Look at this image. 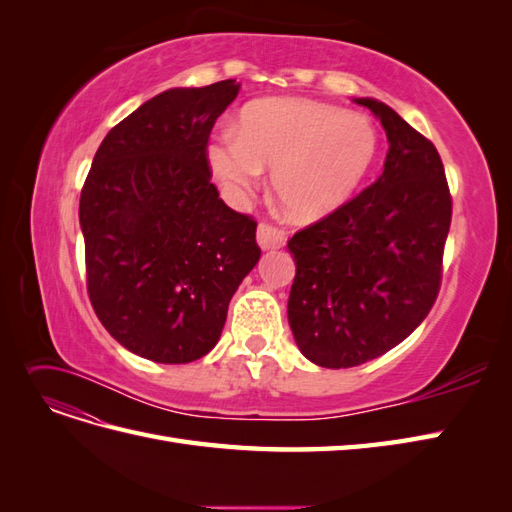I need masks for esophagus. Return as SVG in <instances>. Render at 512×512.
Wrapping results in <instances>:
<instances>
[{"instance_id": "1", "label": "esophagus", "mask_w": 512, "mask_h": 512, "mask_svg": "<svg viewBox=\"0 0 512 512\" xmlns=\"http://www.w3.org/2000/svg\"><path fill=\"white\" fill-rule=\"evenodd\" d=\"M256 239H258L260 250H265V252H269V250H280V247L286 245L284 230L275 228V226H271V224H260V226H258V232H256Z\"/></svg>"}]
</instances>
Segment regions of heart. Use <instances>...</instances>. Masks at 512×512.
<instances>
[{
	"label": "heart",
	"instance_id": "1",
	"mask_svg": "<svg viewBox=\"0 0 512 512\" xmlns=\"http://www.w3.org/2000/svg\"><path fill=\"white\" fill-rule=\"evenodd\" d=\"M380 136L369 117L307 98H265L241 108L237 132L209 145L213 177L235 203L271 168L288 220L314 224L342 209L376 166Z\"/></svg>",
	"mask_w": 512,
	"mask_h": 512
}]
</instances>
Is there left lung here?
<instances>
[{
    "mask_svg": "<svg viewBox=\"0 0 512 512\" xmlns=\"http://www.w3.org/2000/svg\"><path fill=\"white\" fill-rule=\"evenodd\" d=\"M354 102L386 132L382 175L288 241L297 265L288 297L294 342L329 369L376 359L425 320L438 297L453 211L436 147L389 104Z\"/></svg>",
    "mask_w": 512,
    "mask_h": 512,
    "instance_id": "1",
    "label": "left lung"
}]
</instances>
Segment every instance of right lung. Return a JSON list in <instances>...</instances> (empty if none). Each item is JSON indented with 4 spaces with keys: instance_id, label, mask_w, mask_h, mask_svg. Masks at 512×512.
Listing matches in <instances>:
<instances>
[{
    "instance_id": "1",
    "label": "right lung",
    "mask_w": 512,
    "mask_h": 512,
    "mask_svg": "<svg viewBox=\"0 0 512 512\" xmlns=\"http://www.w3.org/2000/svg\"><path fill=\"white\" fill-rule=\"evenodd\" d=\"M235 79L173 87L104 136L81 192L87 290L104 329L153 363H192L222 335L260 258L256 222L211 183L207 143Z\"/></svg>"
}]
</instances>
